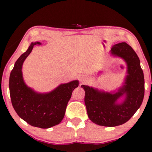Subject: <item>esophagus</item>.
<instances>
[{"label": "esophagus", "instance_id": "esophagus-1", "mask_svg": "<svg viewBox=\"0 0 152 152\" xmlns=\"http://www.w3.org/2000/svg\"><path fill=\"white\" fill-rule=\"evenodd\" d=\"M88 80V77L87 76H82L80 78V81L82 83H84V82H86Z\"/></svg>", "mask_w": 152, "mask_h": 152}]
</instances>
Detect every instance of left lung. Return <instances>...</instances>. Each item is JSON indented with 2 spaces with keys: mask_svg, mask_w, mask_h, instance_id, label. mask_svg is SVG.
Masks as SVG:
<instances>
[{
  "mask_svg": "<svg viewBox=\"0 0 152 152\" xmlns=\"http://www.w3.org/2000/svg\"><path fill=\"white\" fill-rule=\"evenodd\" d=\"M111 53L123 58L127 64L128 75L125 85L115 94L81 86L85 91L84 102L89 119L105 127H115L128 121L140 107L145 92L143 72L133 48L125 42L117 43L112 47ZM123 94H126V100L117 105V99Z\"/></svg>",
  "mask_w": 152,
  "mask_h": 152,
  "instance_id": "8db88e82",
  "label": "left lung"
}]
</instances>
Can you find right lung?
Masks as SVG:
<instances>
[{
  "label": "right lung",
  "mask_w": 152,
  "mask_h": 152,
  "mask_svg": "<svg viewBox=\"0 0 152 152\" xmlns=\"http://www.w3.org/2000/svg\"><path fill=\"white\" fill-rule=\"evenodd\" d=\"M36 44L41 43H31L15 62L9 78L10 96L12 107L22 119L33 127L47 129L62 121L68 102L79 83L74 80L61 84L48 94L36 93L28 88L23 80L22 65Z\"/></svg>",
  "instance_id": "obj_1"
}]
</instances>
